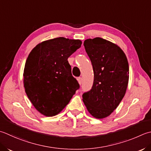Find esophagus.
<instances>
[{
  "label": "esophagus",
  "instance_id": "esophagus-1",
  "mask_svg": "<svg viewBox=\"0 0 151 151\" xmlns=\"http://www.w3.org/2000/svg\"><path fill=\"white\" fill-rule=\"evenodd\" d=\"M77 81H78V84H79L80 85H81L82 82V78H81V77H78V78H77Z\"/></svg>",
  "mask_w": 151,
  "mask_h": 151
}]
</instances>
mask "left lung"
Returning <instances> with one entry per match:
<instances>
[{
	"mask_svg": "<svg viewBox=\"0 0 151 151\" xmlns=\"http://www.w3.org/2000/svg\"><path fill=\"white\" fill-rule=\"evenodd\" d=\"M84 46L94 72L90 91L82 95L88 111L96 119L109 116L124 97L129 81L126 55L117 44L96 37L84 40Z\"/></svg>",
	"mask_w": 151,
	"mask_h": 151,
	"instance_id": "8db88e82",
	"label": "left lung"
}]
</instances>
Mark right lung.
Here are the masks:
<instances>
[{"instance_id": "1", "label": "right lung", "mask_w": 151, "mask_h": 151, "mask_svg": "<svg viewBox=\"0 0 151 151\" xmlns=\"http://www.w3.org/2000/svg\"><path fill=\"white\" fill-rule=\"evenodd\" d=\"M81 44V40L58 37L38 44L29 54L23 70L25 91L44 116L61 113L78 89L67 59Z\"/></svg>"}]
</instances>
